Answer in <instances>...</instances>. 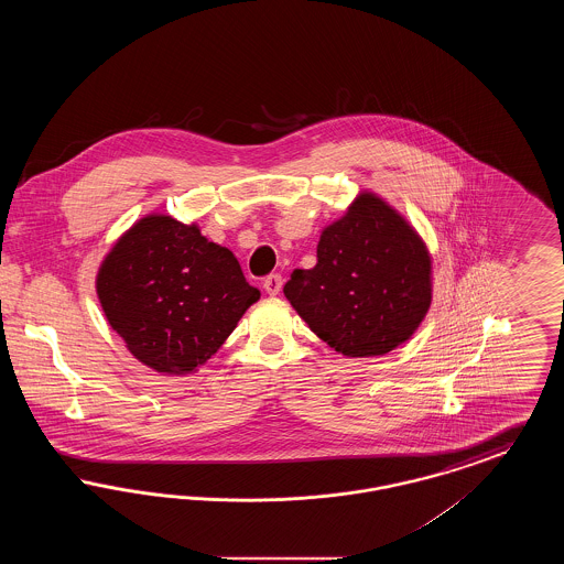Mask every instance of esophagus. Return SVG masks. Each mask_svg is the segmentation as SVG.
Returning a JSON list of instances; mask_svg holds the SVG:
<instances>
[{"mask_svg": "<svg viewBox=\"0 0 564 564\" xmlns=\"http://www.w3.org/2000/svg\"><path fill=\"white\" fill-rule=\"evenodd\" d=\"M281 288H283V276H281V274H269V276L264 279V292H267V294L279 295Z\"/></svg>", "mask_w": 564, "mask_h": 564, "instance_id": "1", "label": "esophagus"}]
</instances>
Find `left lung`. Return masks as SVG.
Segmentation results:
<instances>
[{
    "mask_svg": "<svg viewBox=\"0 0 564 564\" xmlns=\"http://www.w3.org/2000/svg\"><path fill=\"white\" fill-rule=\"evenodd\" d=\"M431 253L416 228L364 189L322 230L317 264L295 269L283 294L306 325L347 357L398 349L430 313Z\"/></svg>",
    "mask_w": 564,
    "mask_h": 564,
    "instance_id": "left-lung-1",
    "label": "left lung"
}]
</instances>
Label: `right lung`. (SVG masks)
<instances>
[{
  "mask_svg": "<svg viewBox=\"0 0 564 564\" xmlns=\"http://www.w3.org/2000/svg\"><path fill=\"white\" fill-rule=\"evenodd\" d=\"M95 288L134 359L171 376L207 364L260 300L228 247L164 214L143 215L113 242Z\"/></svg>",
  "mask_w": 564,
  "mask_h": 564,
  "instance_id": "add662e5",
  "label": "right lung"
}]
</instances>
